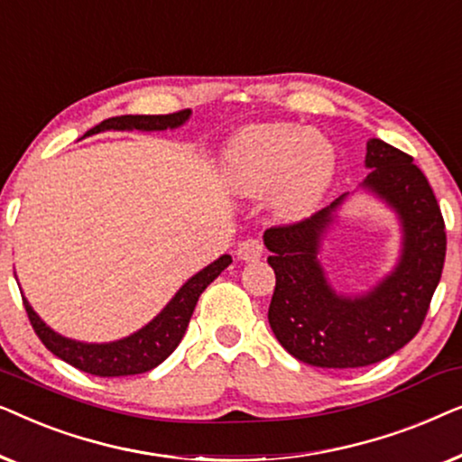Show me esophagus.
Instances as JSON below:
<instances>
[{
    "label": "esophagus",
    "mask_w": 462,
    "mask_h": 462,
    "mask_svg": "<svg viewBox=\"0 0 462 462\" xmlns=\"http://www.w3.org/2000/svg\"><path fill=\"white\" fill-rule=\"evenodd\" d=\"M263 252H264V245H263L261 239H256V237L244 239V242H239V245H237V258H239V261H245V263L261 261Z\"/></svg>",
    "instance_id": "1"
}]
</instances>
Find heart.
Here are the masks:
<instances>
[{"mask_svg":"<svg viewBox=\"0 0 462 462\" xmlns=\"http://www.w3.org/2000/svg\"><path fill=\"white\" fill-rule=\"evenodd\" d=\"M337 155L318 132L275 122L244 128L226 149V180L239 195L273 191L283 218L307 217L330 187Z\"/></svg>","mask_w":462,"mask_h":462,"instance_id":"heart-1","label":"heart"}]
</instances>
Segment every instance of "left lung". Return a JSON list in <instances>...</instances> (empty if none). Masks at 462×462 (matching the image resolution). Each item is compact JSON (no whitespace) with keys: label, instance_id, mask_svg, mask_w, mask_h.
Wrapping results in <instances>:
<instances>
[{"label":"left lung","instance_id":"left-lung-1","mask_svg":"<svg viewBox=\"0 0 462 462\" xmlns=\"http://www.w3.org/2000/svg\"><path fill=\"white\" fill-rule=\"evenodd\" d=\"M364 187L400 214L403 250L395 271L364 296H340L319 267L318 250L338 198L311 218L264 231L275 271L269 324L300 362L362 368L393 356L419 334L446 258V225L427 176L403 151L370 138Z\"/></svg>","mask_w":462,"mask_h":462}]
</instances>
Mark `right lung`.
<instances>
[{"label":"right lung","mask_w":462,"mask_h":462,"mask_svg":"<svg viewBox=\"0 0 462 462\" xmlns=\"http://www.w3.org/2000/svg\"><path fill=\"white\" fill-rule=\"evenodd\" d=\"M189 109L168 113V116H119L100 122L97 128L86 132L84 136L98 134L105 130H166L179 128L189 119ZM231 264V256H220L218 261L208 264L204 271L193 275L182 286L166 309L149 321L143 330H138L128 338L116 340L106 345H88L78 340L65 338L43 324L37 313L23 299L24 311L29 315L31 326L48 351H52L62 362L71 364L73 368L88 372L92 376H130L143 374L160 365L172 353L185 337V330L191 319L193 309L198 305L201 292L223 273Z\"/></svg>","instance_id":"right-lung-1"}]
</instances>
